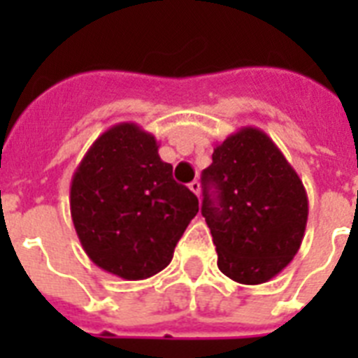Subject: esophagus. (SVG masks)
Here are the masks:
<instances>
[{
	"instance_id": "esophagus-1",
	"label": "esophagus",
	"mask_w": 358,
	"mask_h": 358,
	"mask_svg": "<svg viewBox=\"0 0 358 358\" xmlns=\"http://www.w3.org/2000/svg\"><path fill=\"white\" fill-rule=\"evenodd\" d=\"M189 189L193 191L196 196H201V182H199V180H193L189 184Z\"/></svg>"
}]
</instances>
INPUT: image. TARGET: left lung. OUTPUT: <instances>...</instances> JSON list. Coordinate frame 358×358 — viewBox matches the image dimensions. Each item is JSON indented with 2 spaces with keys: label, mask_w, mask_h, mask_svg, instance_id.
Returning a JSON list of instances; mask_svg holds the SVG:
<instances>
[{
  "label": "left lung",
  "mask_w": 358,
  "mask_h": 358,
  "mask_svg": "<svg viewBox=\"0 0 358 358\" xmlns=\"http://www.w3.org/2000/svg\"><path fill=\"white\" fill-rule=\"evenodd\" d=\"M202 173V215L221 273L262 284L294 260L305 238L308 196L271 137L243 126L213 148Z\"/></svg>",
  "instance_id": "8db88e82"
}]
</instances>
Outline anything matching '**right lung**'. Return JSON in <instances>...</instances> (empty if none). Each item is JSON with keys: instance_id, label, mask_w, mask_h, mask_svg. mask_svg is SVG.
<instances>
[{"instance_id": "right-lung-1", "label": "right lung", "mask_w": 358, "mask_h": 358, "mask_svg": "<svg viewBox=\"0 0 358 358\" xmlns=\"http://www.w3.org/2000/svg\"><path fill=\"white\" fill-rule=\"evenodd\" d=\"M156 137L135 122L115 124L87 150L70 184V213L87 256L124 280L171 264L199 212V199L174 182Z\"/></svg>"}]
</instances>
